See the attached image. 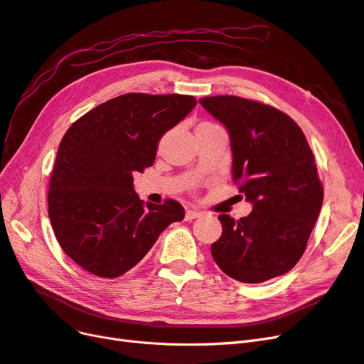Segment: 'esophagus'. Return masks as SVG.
Segmentation results:
<instances>
[{"instance_id":"34e87169","label":"esophagus","mask_w":364,"mask_h":364,"mask_svg":"<svg viewBox=\"0 0 364 364\" xmlns=\"http://www.w3.org/2000/svg\"><path fill=\"white\" fill-rule=\"evenodd\" d=\"M198 217H200V212H198V210H194V209L186 210V214H185V220H186V221H193V220H196V218H198Z\"/></svg>"}]
</instances>
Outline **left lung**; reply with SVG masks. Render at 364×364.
<instances>
[{"label": "left lung", "mask_w": 364, "mask_h": 364, "mask_svg": "<svg viewBox=\"0 0 364 364\" xmlns=\"http://www.w3.org/2000/svg\"><path fill=\"white\" fill-rule=\"evenodd\" d=\"M200 104L228 129L233 181L253 205L237 221L218 217L223 233L210 245L212 257L242 283L283 275L303 256L323 200L306 135L284 112L244 97H202Z\"/></svg>", "instance_id": "obj_1"}]
</instances>
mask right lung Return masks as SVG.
Instances as JSON below:
<instances>
[{
	"label": "right lung",
	"mask_w": 364,
	"mask_h": 364,
	"mask_svg": "<svg viewBox=\"0 0 364 364\" xmlns=\"http://www.w3.org/2000/svg\"><path fill=\"white\" fill-rule=\"evenodd\" d=\"M197 105L194 96L128 93L75 122L58 146L48 214L60 247L97 277L134 268L185 210L143 203L134 173L154 164L158 143Z\"/></svg>",
	"instance_id": "1"
}]
</instances>
